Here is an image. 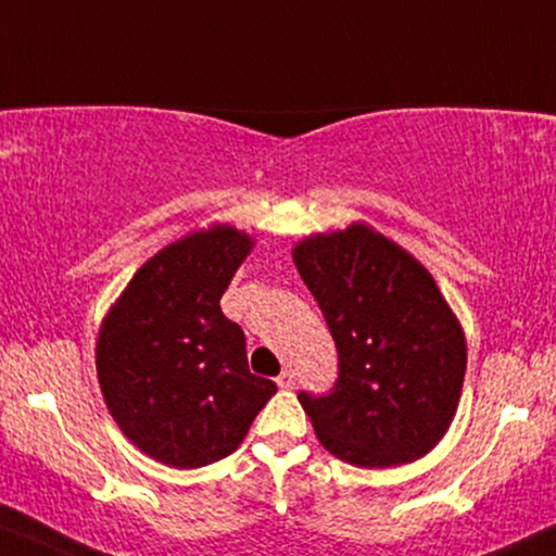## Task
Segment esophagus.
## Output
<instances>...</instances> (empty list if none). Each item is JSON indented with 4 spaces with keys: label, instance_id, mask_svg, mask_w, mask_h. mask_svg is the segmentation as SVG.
Wrapping results in <instances>:
<instances>
[{
    "label": "esophagus",
    "instance_id": "1",
    "mask_svg": "<svg viewBox=\"0 0 556 556\" xmlns=\"http://www.w3.org/2000/svg\"><path fill=\"white\" fill-rule=\"evenodd\" d=\"M277 386L285 388V391H287V388H295V372H292V370H282V372H279Z\"/></svg>",
    "mask_w": 556,
    "mask_h": 556
}]
</instances>
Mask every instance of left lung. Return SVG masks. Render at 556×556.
Wrapping results in <instances>:
<instances>
[{
  "instance_id": "left-lung-1",
  "label": "left lung",
  "mask_w": 556,
  "mask_h": 556,
  "mask_svg": "<svg viewBox=\"0 0 556 556\" xmlns=\"http://www.w3.org/2000/svg\"><path fill=\"white\" fill-rule=\"evenodd\" d=\"M292 258L339 352L331 391L298 393L320 445L359 469L422 458L466 372L464 329L432 274L363 223L300 240Z\"/></svg>"
}]
</instances>
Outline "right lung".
Masks as SVG:
<instances>
[{
	"label": "right lung",
	"instance_id": "obj_1",
	"mask_svg": "<svg viewBox=\"0 0 556 556\" xmlns=\"http://www.w3.org/2000/svg\"><path fill=\"white\" fill-rule=\"evenodd\" d=\"M253 240L212 225L165 245L131 277L100 326L96 365L111 417L173 469L230 456L277 393L249 370L245 333L219 298Z\"/></svg>",
	"mask_w": 556,
	"mask_h": 556
}]
</instances>
